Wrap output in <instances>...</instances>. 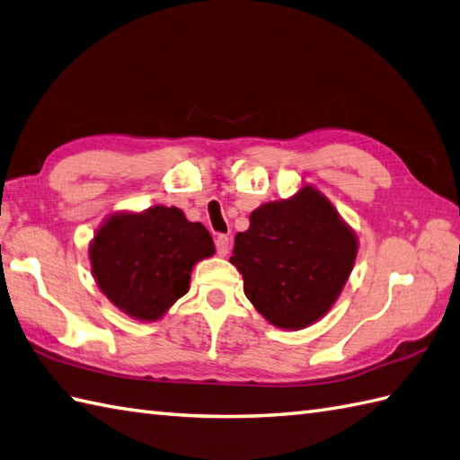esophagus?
<instances>
[{
    "label": "esophagus",
    "mask_w": 460,
    "mask_h": 460,
    "mask_svg": "<svg viewBox=\"0 0 460 460\" xmlns=\"http://www.w3.org/2000/svg\"><path fill=\"white\" fill-rule=\"evenodd\" d=\"M214 243H217L218 256H226V253L230 252V238L224 236V234H220V236H217V240H214Z\"/></svg>",
    "instance_id": "esophagus-1"
}]
</instances>
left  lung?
<instances>
[{
  "label": "left lung",
  "mask_w": 460,
  "mask_h": 460,
  "mask_svg": "<svg viewBox=\"0 0 460 460\" xmlns=\"http://www.w3.org/2000/svg\"><path fill=\"white\" fill-rule=\"evenodd\" d=\"M356 252V234L329 199L303 187L250 214V228L236 234L230 261L253 307L279 329L299 331L339 299Z\"/></svg>",
  "instance_id": "left-lung-1"
}]
</instances>
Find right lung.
I'll list each match as a JSON object with an SVG mask.
<instances>
[{
    "label": "right lung",
    "mask_w": 460,
    "mask_h": 460,
    "mask_svg": "<svg viewBox=\"0 0 460 460\" xmlns=\"http://www.w3.org/2000/svg\"><path fill=\"white\" fill-rule=\"evenodd\" d=\"M212 253L208 230L175 207L111 214L90 243L98 288L137 321L161 319L189 291L195 263Z\"/></svg>",
    "instance_id": "add662e5"
}]
</instances>
